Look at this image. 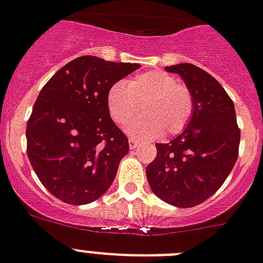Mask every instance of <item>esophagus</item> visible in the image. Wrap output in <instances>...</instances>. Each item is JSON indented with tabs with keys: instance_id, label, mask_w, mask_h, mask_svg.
Segmentation results:
<instances>
[{
	"instance_id": "obj_1",
	"label": "esophagus",
	"mask_w": 263,
	"mask_h": 263,
	"mask_svg": "<svg viewBox=\"0 0 263 263\" xmlns=\"http://www.w3.org/2000/svg\"><path fill=\"white\" fill-rule=\"evenodd\" d=\"M128 143H129V147H131V148H136V147L140 144V142H138L136 139H129V140H128Z\"/></svg>"
}]
</instances>
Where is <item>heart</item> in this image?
I'll return each mask as SVG.
<instances>
[{"mask_svg":"<svg viewBox=\"0 0 263 263\" xmlns=\"http://www.w3.org/2000/svg\"><path fill=\"white\" fill-rule=\"evenodd\" d=\"M140 104L144 116L128 127L136 139L155 138L162 131L165 135H176L186 128L194 111L189 88L163 70L136 74L125 84H114L108 90V112L116 124H127L138 114Z\"/></svg>","mask_w":263,"mask_h":263,"instance_id":"b5f03b06","label":"heart"}]
</instances>
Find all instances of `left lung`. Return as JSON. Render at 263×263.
<instances>
[{"mask_svg":"<svg viewBox=\"0 0 263 263\" xmlns=\"http://www.w3.org/2000/svg\"><path fill=\"white\" fill-rule=\"evenodd\" d=\"M191 92L193 116L180 135L156 144V158L145 168L158 198L171 206H198L217 193L238 158L240 131L235 108L223 87L193 64L165 67Z\"/></svg>","mask_w":263,"mask_h":263,"instance_id":"obj_1","label":"left lung"}]
</instances>
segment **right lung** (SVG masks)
<instances>
[{"mask_svg":"<svg viewBox=\"0 0 263 263\" xmlns=\"http://www.w3.org/2000/svg\"><path fill=\"white\" fill-rule=\"evenodd\" d=\"M139 68L96 56L77 57L39 93L26 125L28 158L57 199L80 206L111 187L129 145L109 116L107 95Z\"/></svg>","mask_w":263,"mask_h":263,"instance_id":"1","label":"right lung"}]
</instances>
